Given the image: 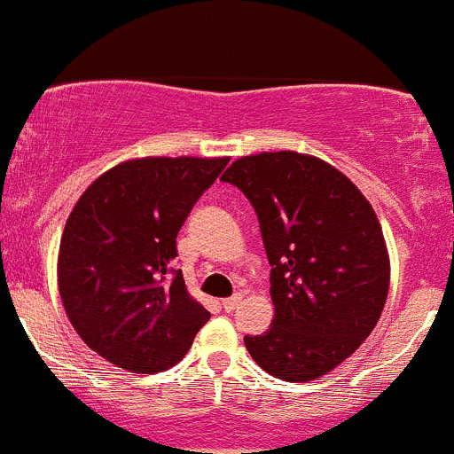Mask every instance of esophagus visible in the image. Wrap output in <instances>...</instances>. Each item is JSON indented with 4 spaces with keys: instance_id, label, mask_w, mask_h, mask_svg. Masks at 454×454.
I'll use <instances>...</instances> for the list:
<instances>
[{
    "instance_id": "esophagus-1",
    "label": "esophagus",
    "mask_w": 454,
    "mask_h": 454,
    "mask_svg": "<svg viewBox=\"0 0 454 454\" xmlns=\"http://www.w3.org/2000/svg\"><path fill=\"white\" fill-rule=\"evenodd\" d=\"M240 302H242V298H240V295H233V298H227V300H223V309H225L227 313H231V311H236L238 307H240Z\"/></svg>"
}]
</instances>
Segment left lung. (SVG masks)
Segmentation results:
<instances>
[{
	"mask_svg": "<svg viewBox=\"0 0 454 454\" xmlns=\"http://www.w3.org/2000/svg\"><path fill=\"white\" fill-rule=\"evenodd\" d=\"M221 181L254 205L271 264L273 320L247 335V351L278 380L331 373L384 311L390 258L378 214L351 178L300 152L242 156Z\"/></svg>",
	"mask_w": 454,
	"mask_h": 454,
	"instance_id": "8db88e82",
	"label": "left lung"
}]
</instances>
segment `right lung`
<instances>
[{"label":"right lung","mask_w":454,"mask_h":454,"mask_svg":"<svg viewBox=\"0 0 454 454\" xmlns=\"http://www.w3.org/2000/svg\"><path fill=\"white\" fill-rule=\"evenodd\" d=\"M227 156H145L103 172L66 221L57 285L79 338L129 373H160L190 351L209 311L172 273L178 229Z\"/></svg>","instance_id":"obj_1"}]
</instances>
